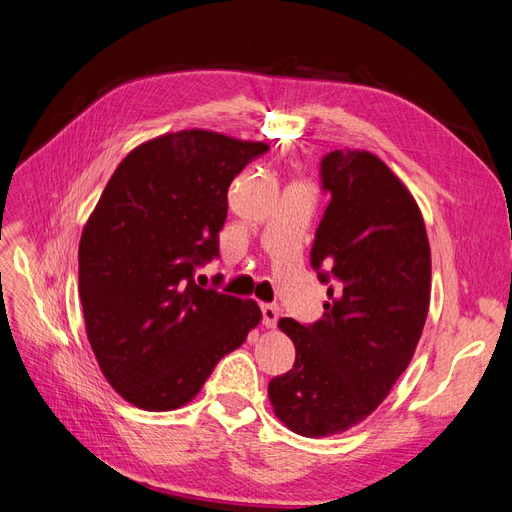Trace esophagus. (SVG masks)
I'll list each match as a JSON object with an SVG mask.
<instances>
[{
  "instance_id": "1",
  "label": "esophagus",
  "mask_w": 512,
  "mask_h": 512,
  "mask_svg": "<svg viewBox=\"0 0 512 512\" xmlns=\"http://www.w3.org/2000/svg\"><path fill=\"white\" fill-rule=\"evenodd\" d=\"M260 314H262V324H265L267 329H273L277 320H280V309L275 305H260Z\"/></svg>"
}]
</instances>
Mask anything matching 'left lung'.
I'll return each instance as SVG.
<instances>
[{
    "label": "left lung",
    "instance_id": "8db88e82",
    "mask_svg": "<svg viewBox=\"0 0 512 512\" xmlns=\"http://www.w3.org/2000/svg\"><path fill=\"white\" fill-rule=\"evenodd\" d=\"M320 185L331 200L309 262L329 303L312 324L280 320L297 356L269 382L277 418L307 438L342 433L382 404L421 339L431 290L421 209L389 166L335 149Z\"/></svg>",
    "mask_w": 512,
    "mask_h": 512
}]
</instances>
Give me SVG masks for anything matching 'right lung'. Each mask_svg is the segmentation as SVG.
<instances>
[{
	"instance_id": "right-lung-1",
	"label": "right lung",
	"mask_w": 512,
	"mask_h": 512,
	"mask_svg": "<svg viewBox=\"0 0 512 512\" xmlns=\"http://www.w3.org/2000/svg\"><path fill=\"white\" fill-rule=\"evenodd\" d=\"M265 143L181 130L130 151L79 245L87 339L136 408L175 410L260 322V307L194 282L220 256L228 188Z\"/></svg>"
}]
</instances>
